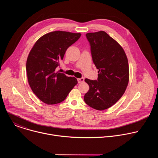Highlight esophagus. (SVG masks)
<instances>
[{"mask_svg":"<svg viewBox=\"0 0 158 158\" xmlns=\"http://www.w3.org/2000/svg\"><path fill=\"white\" fill-rule=\"evenodd\" d=\"M77 81H78V83H79V84L82 83V82L84 81V77H81V78L77 79Z\"/></svg>","mask_w":158,"mask_h":158,"instance_id":"1","label":"esophagus"}]
</instances>
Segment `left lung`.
Here are the masks:
<instances>
[{
    "instance_id": "left-lung-1",
    "label": "left lung",
    "mask_w": 158,
    "mask_h": 158,
    "mask_svg": "<svg viewBox=\"0 0 158 158\" xmlns=\"http://www.w3.org/2000/svg\"><path fill=\"white\" fill-rule=\"evenodd\" d=\"M91 46L98 80L85 79L89 85L85 102L102 110L113 106L124 94L129 82L128 60L123 48L104 31L86 34Z\"/></svg>"
}]
</instances>
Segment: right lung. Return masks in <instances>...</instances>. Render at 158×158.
Instances as JSON below:
<instances>
[{"mask_svg":"<svg viewBox=\"0 0 158 158\" xmlns=\"http://www.w3.org/2000/svg\"><path fill=\"white\" fill-rule=\"evenodd\" d=\"M81 34L54 31L40 37L29 52L26 62L28 82L33 93L43 102H62L77 84V79L56 72L66 50Z\"/></svg>","mask_w":158,"mask_h":158,"instance_id":"right-lung-1","label":"right lung"}]
</instances>
